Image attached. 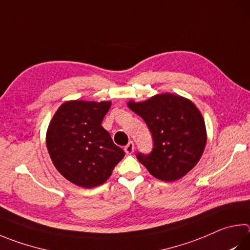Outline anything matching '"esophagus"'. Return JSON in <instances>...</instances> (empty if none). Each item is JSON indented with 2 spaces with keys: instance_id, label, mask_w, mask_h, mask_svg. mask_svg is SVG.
<instances>
[{
  "instance_id": "34e87169",
  "label": "esophagus",
  "mask_w": 250,
  "mask_h": 250,
  "mask_svg": "<svg viewBox=\"0 0 250 250\" xmlns=\"http://www.w3.org/2000/svg\"><path fill=\"white\" fill-rule=\"evenodd\" d=\"M125 152L126 154H132L134 152V143L132 142V141H130V142L125 145Z\"/></svg>"
}]
</instances>
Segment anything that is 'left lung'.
<instances>
[{
    "instance_id": "1",
    "label": "left lung",
    "mask_w": 250,
    "mask_h": 250,
    "mask_svg": "<svg viewBox=\"0 0 250 250\" xmlns=\"http://www.w3.org/2000/svg\"><path fill=\"white\" fill-rule=\"evenodd\" d=\"M145 121L153 138L149 154L138 160L164 181L180 179L200 161L207 143L203 117L193 103L174 94H160L142 103H128Z\"/></svg>"
}]
</instances>
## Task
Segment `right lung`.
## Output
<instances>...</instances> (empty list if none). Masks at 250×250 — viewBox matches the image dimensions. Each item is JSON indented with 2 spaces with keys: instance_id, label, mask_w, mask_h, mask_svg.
<instances>
[{
  "instance_id": "add662e5",
  "label": "right lung",
  "mask_w": 250,
  "mask_h": 250,
  "mask_svg": "<svg viewBox=\"0 0 250 250\" xmlns=\"http://www.w3.org/2000/svg\"><path fill=\"white\" fill-rule=\"evenodd\" d=\"M110 102L71 101L59 107L47 131L53 165L72 184L94 188L109 178L125 156L102 126Z\"/></svg>"
}]
</instances>
